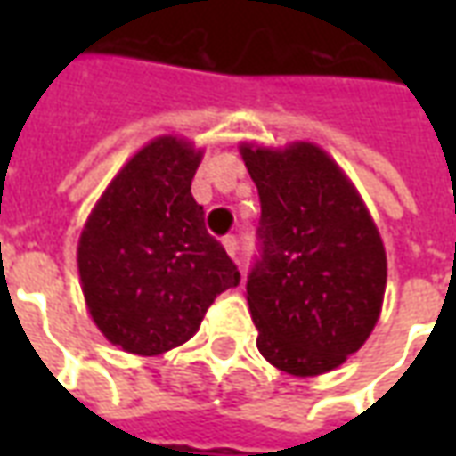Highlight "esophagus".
<instances>
[{
  "instance_id": "esophagus-1",
  "label": "esophagus",
  "mask_w": 456,
  "mask_h": 456,
  "mask_svg": "<svg viewBox=\"0 0 456 456\" xmlns=\"http://www.w3.org/2000/svg\"><path fill=\"white\" fill-rule=\"evenodd\" d=\"M222 247L227 248V254L232 258L237 256V251H239V239L234 237V234H227V237L222 239Z\"/></svg>"
}]
</instances>
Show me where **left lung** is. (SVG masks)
Returning a JSON list of instances; mask_svg holds the SVG:
<instances>
[{"instance_id":"obj_1","label":"left lung","mask_w":456,"mask_h":456,"mask_svg":"<svg viewBox=\"0 0 456 456\" xmlns=\"http://www.w3.org/2000/svg\"><path fill=\"white\" fill-rule=\"evenodd\" d=\"M241 156L261 202L247 278L258 352L293 376L332 371L369 339L381 313L379 229L339 166L313 143L244 146Z\"/></svg>"}]
</instances>
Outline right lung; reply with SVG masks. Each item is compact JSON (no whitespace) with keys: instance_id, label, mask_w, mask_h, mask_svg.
<instances>
[{"instance_id":"right-lung-1","label":"right lung","mask_w":456,"mask_h":456,"mask_svg":"<svg viewBox=\"0 0 456 456\" xmlns=\"http://www.w3.org/2000/svg\"><path fill=\"white\" fill-rule=\"evenodd\" d=\"M200 156L173 136L151 141L110 183L83 229L85 300L94 325L124 352L153 356L188 342L215 297L241 281L190 192Z\"/></svg>"}]
</instances>
